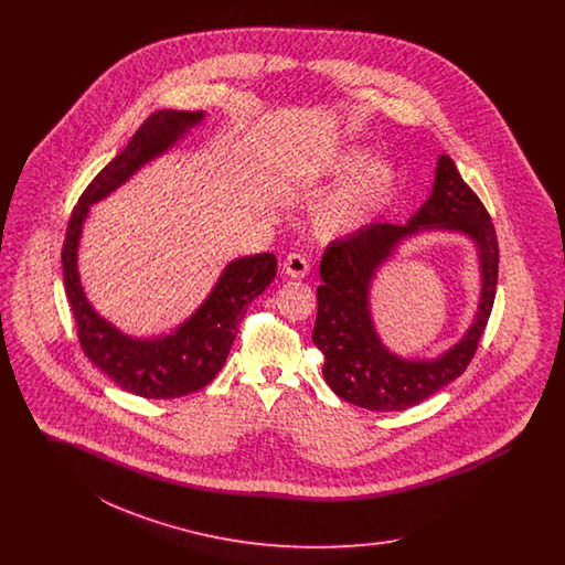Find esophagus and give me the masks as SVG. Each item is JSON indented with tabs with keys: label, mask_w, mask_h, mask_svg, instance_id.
<instances>
[{
	"label": "esophagus",
	"mask_w": 565,
	"mask_h": 565,
	"mask_svg": "<svg viewBox=\"0 0 565 565\" xmlns=\"http://www.w3.org/2000/svg\"><path fill=\"white\" fill-rule=\"evenodd\" d=\"M284 273H286L288 277L300 279V277H305V275L309 273V260H307L302 254L292 252V254H288L286 260H284Z\"/></svg>",
	"instance_id": "1"
}]
</instances>
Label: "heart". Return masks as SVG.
<instances>
[{
  "label": "heart",
  "instance_id": "heart-1",
  "mask_svg": "<svg viewBox=\"0 0 565 565\" xmlns=\"http://www.w3.org/2000/svg\"><path fill=\"white\" fill-rule=\"evenodd\" d=\"M362 162V154L351 157L350 164ZM394 189V171L387 164H371L348 189L323 205L318 228L323 235H341L358 228Z\"/></svg>",
  "mask_w": 565,
  "mask_h": 565
}]
</instances>
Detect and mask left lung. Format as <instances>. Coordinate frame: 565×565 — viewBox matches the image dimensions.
Instances as JSON below:
<instances>
[{
    "label": "left lung",
    "instance_id": "8db88e82",
    "mask_svg": "<svg viewBox=\"0 0 565 565\" xmlns=\"http://www.w3.org/2000/svg\"><path fill=\"white\" fill-rule=\"evenodd\" d=\"M424 227L461 230L478 242L484 292L478 320L467 337L436 361H404L385 351L367 311V290L375 267L404 236ZM500 249L495 226L483 201L470 189L451 157L436 167L430 199L408 224L373 222L323 252L313 343L323 353V379L348 403L369 411H404L424 403L461 375L472 362L493 309Z\"/></svg>",
    "mask_w": 565,
    "mask_h": 565
}]
</instances>
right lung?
I'll use <instances>...</instances> for the list:
<instances>
[{
	"label": "right lung",
	"mask_w": 565,
	"mask_h": 565,
	"mask_svg": "<svg viewBox=\"0 0 565 565\" xmlns=\"http://www.w3.org/2000/svg\"><path fill=\"white\" fill-rule=\"evenodd\" d=\"M201 120L203 111L159 109L150 114L127 148L82 192L67 222L61 252L65 295L74 313L82 351L116 385L141 398H178L205 387L224 366L249 302L265 292L277 273V260L269 252L233 260L190 320L173 334L152 341H135L120 334L90 309L82 292L76 252L90 203L108 196L143 162L159 157Z\"/></svg>",
	"instance_id": "add662e5"
}]
</instances>
